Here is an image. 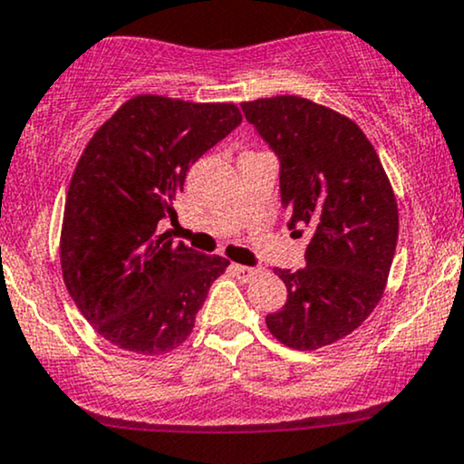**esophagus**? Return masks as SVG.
Listing matches in <instances>:
<instances>
[{
	"mask_svg": "<svg viewBox=\"0 0 464 464\" xmlns=\"http://www.w3.org/2000/svg\"><path fill=\"white\" fill-rule=\"evenodd\" d=\"M232 272L241 283H249V280H254L258 276L256 267H246V265H232Z\"/></svg>",
	"mask_w": 464,
	"mask_h": 464,
	"instance_id": "esophagus-1",
	"label": "esophagus"
}]
</instances>
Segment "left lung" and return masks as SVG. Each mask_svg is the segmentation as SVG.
I'll return each mask as SVG.
<instances>
[{"label":"left lung","mask_w":464,"mask_h":464,"mask_svg":"<svg viewBox=\"0 0 464 464\" xmlns=\"http://www.w3.org/2000/svg\"><path fill=\"white\" fill-rule=\"evenodd\" d=\"M241 109L280 160L289 230L314 232L304 267L276 269L287 302L265 322L295 351L329 346L351 335L386 289L399 238L392 186L351 118L298 96L258 98Z\"/></svg>","instance_id":"obj_1"}]
</instances>
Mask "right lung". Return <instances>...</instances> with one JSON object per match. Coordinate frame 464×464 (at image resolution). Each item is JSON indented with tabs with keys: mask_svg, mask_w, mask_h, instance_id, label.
<instances>
[{
	"mask_svg": "<svg viewBox=\"0 0 464 464\" xmlns=\"http://www.w3.org/2000/svg\"><path fill=\"white\" fill-rule=\"evenodd\" d=\"M241 124L232 102L142 93L93 133L67 190L61 269L78 311L122 351L160 355L190 335L230 260L160 232L186 173Z\"/></svg>",
	"mask_w": 464,
	"mask_h": 464,
	"instance_id": "obj_1",
	"label": "right lung"
}]
</instances>
